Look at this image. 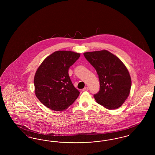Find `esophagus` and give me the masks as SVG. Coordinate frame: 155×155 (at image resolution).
<instances>
[{
    "instance_id": "obj_1",
    "label": "esophagus",
    "mask_w": 155,
    "mask_h": 155,
    "mask_svg": "<svg viewBox=\"0 0 155 155\" xmlns=\"http://www.w3.org/2000/svg\"><path fill=\"white\" fill-rule=\"evenodd\" d=\"M88 90L89 88H88V87H85L84 88L82 89V91H88Z\"/></svg>"
}]
</instances>
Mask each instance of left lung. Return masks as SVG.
I'll return each instance as SVG.
<instances>
[{"instance_id": "obj_1", "label": "left lung", "mask_w": 155, "mask_h": 155, "mask_svg": "<svg viewBox=\"0 0 155 155\" xmlns=\"http://www.w3.org/2000/svg\"><path fill=\"white\" fill-rule=\"evenodd\" d=\"M84 55L99 76L100 89L94 95L96 102L109 110L120 107L129 96L131 87L127 67L106 50L85 52Z\"/></svg>"}]
</instances>
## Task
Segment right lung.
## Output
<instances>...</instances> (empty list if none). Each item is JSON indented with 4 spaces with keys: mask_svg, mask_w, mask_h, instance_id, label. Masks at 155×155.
Instances as JSON below:
<instances>
[{
    "mask_svg": "<svg viewBox=\"0 0 155 155\" xmlns=\"http://www.w3.org/2000/svg\"><path fill=\"white\" fill-rule=\"evenodd\" d=\"M80 54L59 51L43 61L34 77L35 93L39 101L48 108L63 111L74 103L80 95L68 75V69Z\"/></svg>",
    "mask_w": 155,
    "mask_h": 155,
    "instance_id": "add662e5",
    "label": "right lung"
}]
</instances>
